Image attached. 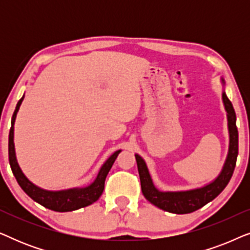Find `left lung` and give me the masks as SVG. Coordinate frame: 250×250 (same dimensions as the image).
<instances>
[{
    "instance_id": "left-lung-1",
    "label": "left lung",
    "mask_w": 250,
    "mask_h": 250,
    "mask_svg": "<svg viewBox=\"0 0 250 250\" xmlns=\"http://www.w3.org/2000/svg\"><path fill=\"white\" fill-rule=\"evenodd\" d=\"M222 82L224 84L223 80ZM222 99H223L225 110H227L230 143H229V152L223 168L213 182L205 187L198 188V189L187 191H174V192L173 191H166V192L159 191L153 186L146 162L138 153L135 155L143 196L146 197V200L160 209L173 214L192 213L215 199L230 182L238 157V128L235 125L237 117H235L233 105L229 100L225 92L222 93Z\"/></svg>"
}]
</instances>
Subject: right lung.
Returning a JSON list of instances; mask_svg holds the SVG:
<instances>
[{
  "label": "right lung",
  "mask_w": 250,
  "mask_h": 250,
  "mask_svg": "<svg viewBox=\"0 0 250 250\" xmlns=\"http://www.w3.org/2000/svg\"><path fill=\"white\" fill-rule=\"evenodd\" d=\"M25 97V95H23ZM23 97L20 99L17 104L16 110L13 112L11 119V128L9 133V163L11 166L12 173L15 175L17 182L20 188L32 198L34 201L42 205L45 208H49L54 211H71L80 209V208L86 207L88 205L93 204L97 201L104 192V181L107 177L109 170L114 165L116 158L119 155L122 150L112 153L109 158L105 160V163L101 166L99 170L97 177H95L94 182L91 183L90 186L85 188H74V189L68 190H60V191H49L41 189L35 184H33L22 173L21 168L18 165L16 157L15 143H13V125L17 117V112H18L20 104L23 100Z\"/></svg>",
  "instance_id": "1"
}]
</instances>
